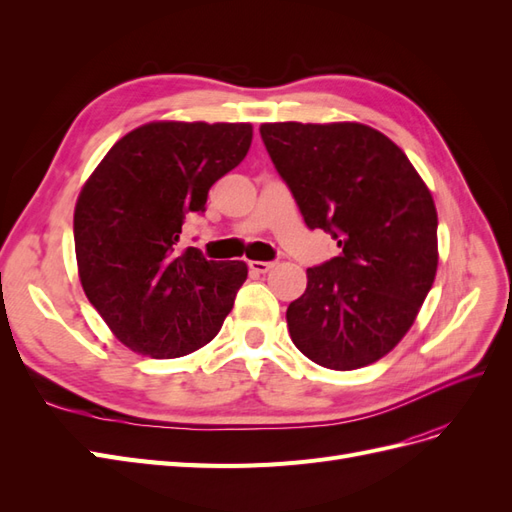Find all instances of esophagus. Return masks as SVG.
Returning a JSON list of instances; mask_svg holds the SVG:
<instances>
[{
  "label": "esophagus",
  "instance_id": "1",
  "mask_svg": "<svg viewBox=\"0 0 512 512\" xmlns=\"http://www.w3.org/2000/svg\"><path fill=\"white\" fill-rule=\"evenodd\" d=\"M277 262H265V260H250V269L254 273H269Z\"/></svg>",
  "mask_w": 512,
  "mask_h": 512
}]
</instances>
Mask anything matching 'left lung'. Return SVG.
<instances>
[{
	"instance_id": "8db88e82",
	"label": "left lung",
	"mask_w": 512,
	"mask_h": 512,
	"mask_svg": "<svg viewBox=\"0 0 512 512\" xmlns=\"http://www.w3.org/2000/svg\"><path fill=\"white\" fill-rule=\"evenodd\" d=\"M277 173L309 228L339 254L307 269L288 305L294 346L350 371L376 363L408 333L438 269V213L425 181L391 138L363 123H262Z\"/></svg>"
}]
</instances>
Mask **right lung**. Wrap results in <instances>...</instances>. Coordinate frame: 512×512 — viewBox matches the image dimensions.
Returning a JSON list of instances; mask_svg holds the SVG:
<instances>
[{
  "label": "right lung",
  "mask_w": 512,
  "mask_h": 512,
  "mask_svg": "<svg viewBox=\"0 0 512 512\" xmlns=\"http://www.w3.org/2000/svg\"><path fill=\"white\" fill-rule=\"evenodd\" d=\"M250 145V123L153 121L117 141L83 185L74 209L79 277L130 350L177 359L222 329L247 265L181 252L179 237Z\"/></svg>",
  "instance_id": "obj_1"
}]
</instances>
